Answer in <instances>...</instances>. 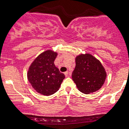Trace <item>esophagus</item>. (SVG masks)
Masks as SVG:
<instances>
[{
    "label": "esophagus",
    "mask_w": 129,
    "mask_h": 129,
    "mask_svg": "<svg viewBox=\"0 0 129 129\" xmlns=\"http://www.w3.org/2000/svg\"><path fill=\"white\" fill-rule=\"evenodd\" d=\"M64 74H65V76L66 77H68L69 76V73H68V72H65L64 73Z\"/></svg>",
    "instance_id": "esophagus-1"
}]
</instances>
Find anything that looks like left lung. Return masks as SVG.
Here are the masks:
<instances>
[{
  "label": "left lung",
  "mask_w": 129,
  "mask_h": 129,
  "mask_svg": "<svg viewBox=\"0 0 129 129\" xmlns=\"http://www.w3.org/2000/svg\"><path fill=\"white\" fill-rule=\"evenodd\" d=\"M76 67L72 78L78 90L88 94L101 88L107 73L101 62L90 53L80 54L76 57Z\"/></svg>",
  "instance_id": "left-lung-1"
}]
</instances>
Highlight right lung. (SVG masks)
Returning <instances> with one entry per match:
<instances>
[{"instance_id": "1", "label": "right lung", "mask_w": 129, "mask_h": 129, "mask_svg": "<svg viewBox=\"0 0 129 129\" xmlns=\"http://www.w3.org/2000/svg\"><path fill=\"white\" fill-rule=\"evenodd\" d=\"M57 55L53 50H46L38 55L28 67V81L37 93L43 95H51L57 92L65 78L54 63Z\"/></svg>"}]
</instances>
